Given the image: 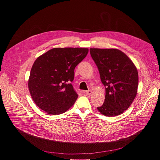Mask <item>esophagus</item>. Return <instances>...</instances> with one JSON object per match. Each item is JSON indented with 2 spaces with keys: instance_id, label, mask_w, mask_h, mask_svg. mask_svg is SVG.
Returning a JSON list of instances; mask_svg holds the SVG:
<instances>
[{
  "instance_id": "1",
  "label": "esophagus",
  "mask_w": 160,
  "mask_h": 160,
  "mask_svg": "<svg viewBox=\"0 0 160 160\" xmlns=\"http://www.w3.org/2000/svg\"><path fill=\"white\" fill-rule=\"evenodd\" d=\"M86 94L87 95H90L91 93H92V91H91V90H88V91H87L86 92Z\"/></svg>"
}]
</instances>
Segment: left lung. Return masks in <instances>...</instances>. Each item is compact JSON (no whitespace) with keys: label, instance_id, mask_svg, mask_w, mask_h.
I'll list each match as a JSON object with an SVG mask.
<instances>
[{"label":"left lung","instance_id":"left-lung-1","mask_svg":"<svg viewBox=\"0 0 160 160\" xmlns=\"http://www.w3.org/2000/svg\"><path fill=\"white\" fill-rule=\"evenodd\" d=\"M90 54L106 88L104 102L98 110L106 117L122 114L130 106L137 94L138 73L136 66L118 49L91 48Z\"/></svg>","mask_w":160,"mask_h":160}]
</instances>
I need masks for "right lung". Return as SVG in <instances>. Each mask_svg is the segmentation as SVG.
<instances>
[{"label":"right lung","instance_id":"1","mask_svg":"<svg viewBox=\"0 0 160 160\" xmlns=\"http://www.w3.org/2000/svg\"><path fill=\"white\" fill-rule=\"evenodd\" d=\"M88 48H54L36 59L28 86L35 104L50 114L64 113L78 95L72 82L74 69L87 57Z\"/></svg>","mask_w":160,"mask_h":160}]
</instances>
